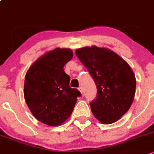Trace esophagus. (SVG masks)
<instances>
[{"instance_id": "34e87169", "label": "esophagus", "mask_w": 154, "mask_h": 154, "mask_svg": "<svg viewBox=\"0 0 154 154\" xmlns=\"http://www.w3.org/2000/svg\"><path fill=\"white\" fill-rule=\"evenodd\" d=\"M79 90L80 91V92L82 93V94H83V93H84V90H83V88L82 86H80L79 88Z\"/></svg>"}]
</instances>
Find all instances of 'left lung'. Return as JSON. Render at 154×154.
<instances>
[{
    "instance_id": "1",
    "label": "left lung",
    "mask_w": 154,
    "mask_h": 154,
    "mask_svg": "<svg viewBox=\"0 0 154 154\" xmlns=\"http://www.w3.org/2000/svg\"><path fill=\"white\" fill-rule=\"evenodd\" d=\"M75 54L97 87L96 98L90 103L94 116L106 125L118 121L134 98L136 79L129 65L105 48L86 46Z\"/></svg>"
}]
</instances>
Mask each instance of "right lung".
Returning <instances> with one entry per match:
<instances>
[{"label": "right lung", "instance_id": "add662e5", "mask_svg": "<svg viewBox=\"0 0 154 154\" xmlns=\"http://www.w3.org/2000/svg\"><path fill=\"white\" fill-rule=\"evenodd\" d=\"M69 49L57 48L39 58L25 76L24 98L33 116L49 126H58L69 118L81 93L69 87L63 67L72 60Z\"/></svg>", "mask_w": 154, "mask_h": 154}]
</instances>
